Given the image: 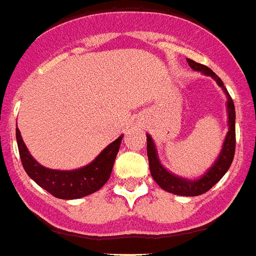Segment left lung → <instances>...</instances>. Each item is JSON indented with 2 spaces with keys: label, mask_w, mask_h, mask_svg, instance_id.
Masks as SVG:
<instances>
[{
  "label": "left lung",
  "mask_w": 256,
  "mask_h": 256,
  "mask_svg": "<svg viewBox=\"0 0 256 256\" xmlns=\"http://www.w3.org/2000/svg\"><path fill=\"white\" fill-rule=\"evenodd\" d=\"M189 67L194 70H200L204 74L210 76L217 81V84L224 89L226 97H228V116H229V132L226 134V138L222 144V150L220 155H218L217 160L214 164L200 178L196 180H189V178H178L174 175L170 171L162 166L159 158H158V151L155 148V143L152 138L147 134V156H148L150 163V171L151 176L156 182V184L162 189L167 190L170 193L178 194V196H200L202 193L208 192L212 186L217 184L225 175L228 170L230 168L234 159V152H236V108L232 102V97H230L228 89L222 82V80L218 78L217 74L208 68L206 66H202L200 63H196L190 59H186Z\"/></svg>",
  "instance_id": "left-lung-1"
}]
</instances>
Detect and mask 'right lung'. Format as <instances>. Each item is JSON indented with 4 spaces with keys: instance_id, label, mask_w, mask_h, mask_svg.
<instances>
[{
    "instance_id": "add662e5",
    "label": "right lung",
    "mask_w": 256,
    "mask_h": 256,
    "mask_svg": "<svg viewBox=\"0 0 256 256\" xmlns=\"http://www.w3.org/2000/svg\"><path fill=\"white\" fill-rule=\"evenodd\" d=\"M16 135L20 160L27 175L52 196L63 200H74L85 197L102 188L112 175L114 160L124 136L121 135L113 143L105 147L98 156L88 166L72 171H60L40 166L28 152L18 128L16 130Z\"/></svg>"
}]
</instances>
